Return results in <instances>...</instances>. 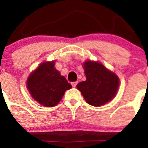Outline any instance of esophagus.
Masks as SVG:
<instances>
[{
	"mask_svg": "<svg viewBox=\"0 0 148 148\" xmlns=\"http://www.w3.org/2000/svg\"><path fill=\"white\" fill-rule=\"evenodd\" d=\"M77 82H71V85H72V86L74 88L76 87V86H77Z\"/></svg>",
	"mask_w": 148,
	"mask_h": 148,
	"instance_id": "obj_1",
	"label": "esophagus"
}]
</instances>
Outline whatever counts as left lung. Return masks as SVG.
Returning <instances> with one entry per match:
<instances>
[{"label": "left lung", "instance_id": "obj_1", "mask_svg": "<svg viewBox=\"0 0 148 148\" xmlns=\"http://www.w3.org/2000/svg\"><path fill=\"white\" fill-rule=\"evenodd\" d=\"M83 69L86 80L79 82L77 88L86 102L93 106H103L110 102L119 88V77L98 62L86 61Z\"/></svg>", "mask_w": 148, "mask_h": 148}]
</instances>
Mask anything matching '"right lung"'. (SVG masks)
Segmentation results:
<instances>
[{"mask_svg":"<svg viewBox=\"0 0 148 148\" xmlns=\"http://www.w3.org/2000/svg\"><path fill=\"white\" fill-rule=\"evenodd\" d=\"M54 61L40 63L30 74L26 86L34 99L46 107L57 106L71 85L54 68Z\"/></svg>","mask_w":148,"mask_h":148,"instance_id":"1","label":"right lung"}]
</instances>
